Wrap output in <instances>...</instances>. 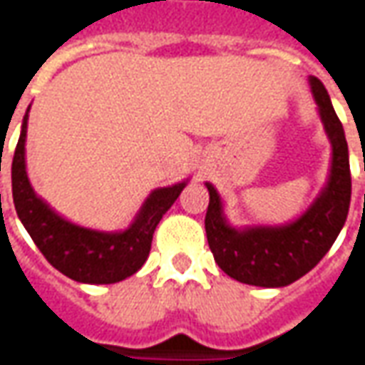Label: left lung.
Wrapping results in <instances>:
<instances>
[{
    "label": "left lung",
    "instance_id": "obj_1",
    "mask_svg": "<svg viewBox=\"0 0 365 365\" xmlns=\"http://www.w3.org/2000/svg\"><path fill=\"white\" fill-rule=\"evenodd\" d=\"M324 133L332 146L329 180L305 213L285 225L232 227L213 183L207 182L205 232L219 268L232 279L258 287H285L322 260L348 217L352 178L344 128L321 80L309 78Z\"/></svg>",
    "mask_w": 365,
    "mask_h": 365
}]
</instances>
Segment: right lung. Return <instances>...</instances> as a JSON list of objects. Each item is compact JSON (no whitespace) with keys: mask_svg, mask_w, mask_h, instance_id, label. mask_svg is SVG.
<instances>
[{"mask_svg":"<svg viewBox=\"0 0 365 365\" xmlns=\"http://www.w3.org/2000/svg\"><path fill=\"white\" fill-rule=\"evenodd\" d=\"M29 109L23 117L19 143L11 164L13 203L23 227L44 258L70 279L93 285L127 279L143 268L150 254L152 235L160 219L180 197L187 180L152 191L144 199L135 221L125 230L109 232L70 222L43 197H38L29 182L25 162Z\"/></svg>","mask_w":365,"mask_h":365,"instance_id":"obj_1","label":"right lung"}]
</instances>
